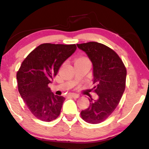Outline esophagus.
<instances>
[{
    "label": "esophagus",
    "mask_w": 149,
    "mask_h": 149,
    "mask_svg": "<svg viewBox=\"0 0 149 149\" xmlns=\"http://www.w3.org/2000/svg\"><path fill=\"white\" fill-rule=\"evenodd\" d=\"M69 96L72 97V98H79V95H78V94H76V93H70V94H69Z\"/></svg>",
    "instance_id": "1"
}]
</instances>
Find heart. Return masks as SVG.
Wrapping results in <instances>:
<instances>
[{
    "instance_id": "heart-1",
    "label": "heart",
    "mask_w": 149,
    "mask_h": 149,
    "mask_svg": "<svg viewBox=\"0 0 149 149\" xmlns=\"http://www.w3.org/2000/svg\"><path fill=\"white\" fill-rule=\"evenodd\" d=\"M84 59H87V58H78L76 61H78V60H84Z\"/></svg>"
}]
</instances>
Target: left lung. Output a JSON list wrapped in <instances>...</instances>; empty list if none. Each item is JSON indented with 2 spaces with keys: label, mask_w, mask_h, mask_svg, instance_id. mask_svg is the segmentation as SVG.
Segmentation results:
<instances>
[{
  "label": "left lung",
  "mask_w": 149,
  "mask_h": 149,
  "mask_svg": "<svg viewBox=\"0 0 149 149\" xmlns=\"http://www.w3.org/2000/svg\"><path fill=\"white\" fill-rule=\"evenodd\" d=\"M93 64V87L97 100L89 99L88 109L81 111L86 122L99 123L107 119L120 102L126 88V68L118 54L102 43L88 42L77 44Z\"/></svg>",
  "instance_id": "1"
}]
</instances>
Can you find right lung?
<instances>
[{
    "instance_id": "right-lung-1",
    "label": "right lung",
    "mask_w": 149,
    "mask_h": 149,
    "mask_svg": "<svg viewBox=\"0 0 149 149\" xmlns=\"http://www.w3.org/2000/svg\"><path fill=\"white\" fill-rule=\"evenodd\" d=\"M76 50V44L43 43L31 51L22 63L16 75L18 91L38 119L49 122L60 115L65 98L55 95L48 84Z\"/></svg>"
}]
</instances>
